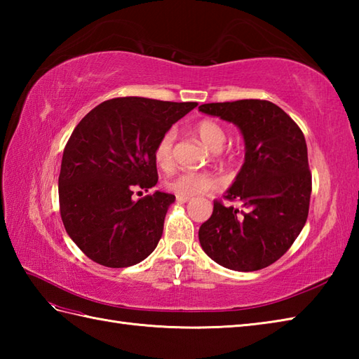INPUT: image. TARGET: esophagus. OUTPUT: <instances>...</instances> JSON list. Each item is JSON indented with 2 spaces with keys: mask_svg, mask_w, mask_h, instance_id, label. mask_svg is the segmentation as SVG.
<instances>
[{
  "mask_svg": "<svg viewBox=\"0 0 359 359\" xmlns=\"http://www.w3.org/2000/svg\"><path fill=\"white\" fill-rule=\"evenodd\" d=\"M177 202H180V203H188V202H191V197H184V196H177Z\"/></svg>",
  "mask_w": 359,
  "mask_h": 359,
  "instance_id": "34e87169",
  "label": "esophagus"
}]
</instances>
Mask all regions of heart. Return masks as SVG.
<instances>
[{"instance_id": "1", "label": "heart", "mask_w": 359, "mask_h": 359, "mask_svg": "<svg viewBox=\"0 0 359 359\" xmlns=\"http://www.w3.org/2000/svg\"><path fill=\"white\" fill-rule=\"evenodd\" d=\"M194 133L199 137V140L210 148L211 151H219L224 147L226 140L225 129L220 126L215 120H202L194 126ZM175 139L174 129L166 131L160 137L156 148H154V158L156 163L162 170H170L174 163L172 158V144ZM220 185V179L212 172H194V171H184L175 174L174 177L166 180V188L171 193L184 197H194L199 196L208 189H215Z\"/></svg>"}]
</instances>
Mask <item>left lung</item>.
Instances as JSON below:
<instances>
[{"label":"left lung","mask_w":359,"mask_h":359,"mask_svg":"<svg viewBox=\"0 0 359 359\" xmlns=\"http://www.w3.org/2000/svg\"><path fill=\"white\" fill-rule=\"evenodd\" d=\"M199 111L236 125L245 142V160L225 193L243 210L216 201L199 228L202 250L234 271L265 269L306 225L311 194L306 139L288 114L266 100L207 103Z\"/></svg>","instance_id":"left-lung-1"}]
</instances>
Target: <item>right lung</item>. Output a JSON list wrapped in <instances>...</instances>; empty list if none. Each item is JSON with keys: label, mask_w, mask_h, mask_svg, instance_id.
<instances>
[{"label": "right lung", "mask_w": 359, "mask_h": 359, "mask_svg": "<svg viewBox=\"0 0 359 359\" xmlns=\"http://www.w3.org/2000/svg\"><path fill=\"white\" fill-rule=\"evenodd\" d=\"M196 106L112 98L74 129L58 177L60 212L69 238L94 262L125 269L156 250L175 196L156 191L134 201L133 194L156 187V144Z\"/></svg>", "instance_id": "obj_1"}]
</instances>
